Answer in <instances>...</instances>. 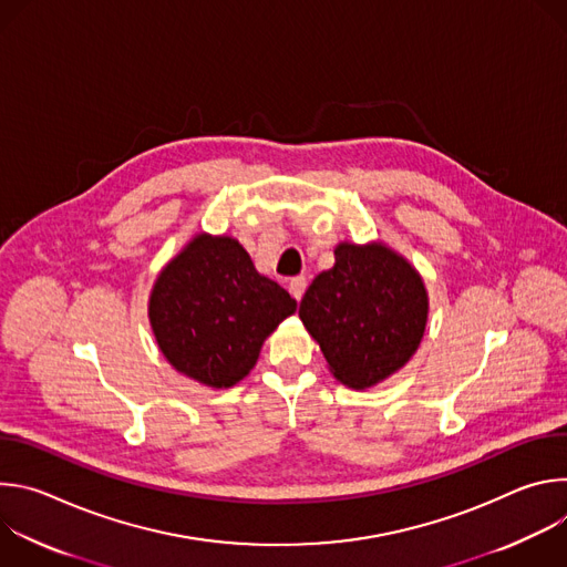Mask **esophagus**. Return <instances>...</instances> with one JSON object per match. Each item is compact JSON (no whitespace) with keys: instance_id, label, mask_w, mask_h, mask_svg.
<instances>
[{"instance_id":"esophagus-1","label":"esophagus","mask_w":567,"mask_h":567,"mask_svg":"<svg viewBox=\"0 0 567 567\" xmlns=\"http://www.w3.org/2000/svg\"><path fill=\"white\" fill-rule=\"evenodd\" d=\"M287 289H289V293H291L296 300H300V298H302V293H305V289H307V280H305L302 276H298V278H291Z\"/></svg>"}]
</instances>
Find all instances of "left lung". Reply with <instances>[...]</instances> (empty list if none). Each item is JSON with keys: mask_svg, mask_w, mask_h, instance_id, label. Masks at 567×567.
<instances>
[{"mask_svg": "<svg viewBox=\"0 0 567 567\" xmlns=\"http://www.w3.org/2000/svg\"><path fill=\"white\" fill-rule=\"evenodd\" d=\"M334 258V267L320 271L305 291L298 316L334 379L365 390L417 352L429 291L420 271L383 241H341Z\"/></svg>", "mask_w": 567, "mask_h": 567, "instance_id": "left-lung-1", "label": "left lung"}]
</instances>
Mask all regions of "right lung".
<instances>
[{
    "instance_id": "right-lung-1",
    "label": "right lung",
    "mask_w": 567,
    "mask_h": 567,
    "mask_svg": "<svg viewBox=\"0 0 567 567\" xmlns=\"http://www.w3.org/2000/svg\"><path fill=\"white\" fill-rule=\"evenodd\" d=\"M296 307L235 237L202 230L158 271L147 318L179 374L221 390L254 370L267 337Z\"/></svg>"
}]
</instances>
